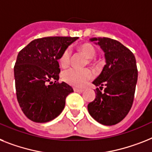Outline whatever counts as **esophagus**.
Instances as JSON below:
<instances>
[{"label": "esophagus", "instance_id": "obj_1", "mask_svg": "<svg viewBox=\"0 0 152 152\" xmlns=\"http://www.w3.org/2000/svg\"><path fill=\"white\" fill-rule=\"evenodd\" d=\"M74 91H76V92H82L84 90L83 89H80V88H74Z\"/></svg>", "mask_w": 152, "mask_h": 152}]
</instances>
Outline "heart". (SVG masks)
I'll list each match as a JSON object with an SVG mask.
<instances>
[{
  "instance_id": "heart-1",
  "label": "heart",
  "mask_w": 152,
  "mask_h": 152,
  "mask_svg": "<svg viewBox=\"0 0 152 152\" xmlns=\"http://www.w3.org/2000/svg\"><path fill=\"white\" fill-rule=\"evenodd\" d=\"M77 50L81 52L85 56L88 58L90 63L92 62V59L95 58L96 55V49L90 43L85 42L77 46ZM60 64L62 67H67L71 62V51L68 49H66L61 53L59 59ZM92 77V73L89 69H78L71 68L63 72L62 79L67 84L76 86V87H82L85 83Z\"/></svg>"
}]
</instances>
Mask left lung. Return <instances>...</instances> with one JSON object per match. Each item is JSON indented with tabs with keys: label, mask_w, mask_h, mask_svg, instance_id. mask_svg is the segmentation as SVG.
Instances as JSON below:
<instances>
[{
	"label": "left lung",
	"mask_w": 152,
	"mask_h": 152,
	"mask_svg": "<svg viewBox=\"0 0 152 152\" xmlns=\"http://www.w3.org/2000/svg\"><path fill=\"white\" fill-rule=\"evenodd\" d=\"M105 53L106 65L92 82L96 96L88 105L91 117L99 124L112 126L125 118L132 106L137 81L135 56L117 40L92 38ZM102 88L104 91H101Z\"/></svg>",
	"instance_id": "8db88e82"
}]
</instances>
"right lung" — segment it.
<instances>
[{"mask_svg": "<svg viewBox=\"0 0 152 152\" xmlns=\"http://www.w3.org/2000/svg\"><path fill=\"white\" fill-rule=\"evenodd\" d=\"M77 39H36L18 53L14 67L16 96L22 112L33 122L46 123L57 117L64 109L66 97L74 91L65 82H58V60Z\"/></svg>", "mask_w": 152, "mask_h": 152, "instance_id": "obj_1", "label": "right lung"}]
</instances>
